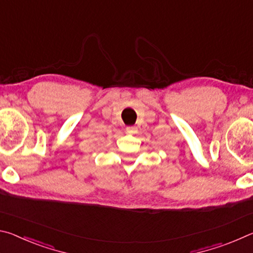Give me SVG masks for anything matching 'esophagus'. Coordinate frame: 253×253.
<instances>
[{"label": "esophagus", "instance_id": "34e87169", "mask_svg": "<svg viewBox=\"0 0 253 253\" xmlns=\"http://www.w3.org/2000/svg\"><path fill=\"white\" fill-rule=\"evenodd\" d=\"M126 132L129 135H135L137 132V127L136 126H129L126 128Z\"/></svg>", "mask_w": 253, "mask_h": 253}]
</instances>
